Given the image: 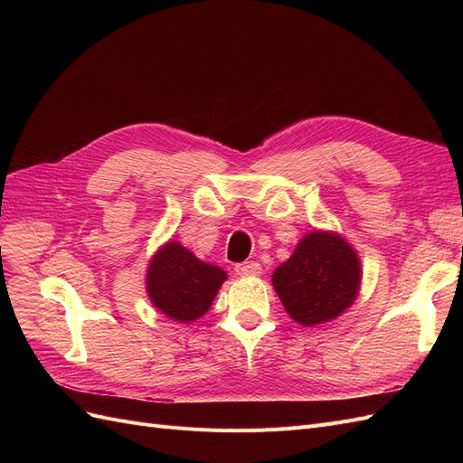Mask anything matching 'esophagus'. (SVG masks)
I'll use <instances>...</instances> for the list:
<instances>
[{
    "instance_id": "34e87169",
    "label": "esophagus",
    "mask_w": 463,
    "mask_h": 463,
    "mask_svg": "<svg viewBox=\"0 0 463 463\" xmlns=\"http://www.w3.org/2000/svg\"><path fill=\"white\" fill-rule=\"evenodd\" d=\"M235 272L240 276H260L262 269L260 264L250 260V262H241V264H235Z\"/></svg>"
}]
</instances>
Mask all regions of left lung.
<instances>
[{
	"label": "left lung",
	"mask_w": 463,
	"mask_h": 463,
	"mask_svg": "<svg viewBox=\"0 0 463 463\" xmlns=\"http://www.w3.org/2000/svg\"><path fill=\"white\" fill-rule=\"evenodd\" d=\"M361 260L340 233L313 230L272 274L286 313L301 326L326 325L344 315L359 296Z\"/></svg>",
	"instance_id": "8db88e82"
}]
</instances>
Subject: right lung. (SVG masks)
Wrapping results in <instances>:
<instances>
[{"mask_svg":"<svg viewBox=\"0 0 463 463\" xmlns=\"http://www.w3.org/2000/svg\"><path fill=\"white\" fill-rule=\"evenodd\" d=\"M228 279L220 266L194 257L179 241H165L148 260L146 293L156 309L175 322L201 318Z\"/></svg>","mask_w":463,"mask_h":463,"instance_id":"1","label":"right lung"}]
</instances>
